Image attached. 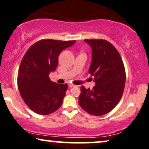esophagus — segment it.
Masks as SVG:
<instances>
[{
    "label": "esophagus",
    "instance_id": "obj_1",
    "mask_svg": "<svg viewBox=\"0 0 149 149\" xmlns=\"http://www.w3.org/2000/svg\"><path fill=\"white\" fill-rule=\"evenodd\" d=\"M73 86H74V84H71V83H69V88H71V87H73Z\"/></svg>",
    "mask_w": 149,
    "mask_h": 149
}]
</instances>
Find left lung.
Masks as SVG:
<instances>
[{
  "label": "left lung",
  "instance_id": "8db88e82",
  "mask_svg": "<svg viewBox=\"0 0 149 149\" xmlns=\"http://www.w3.org/2000/svg\"><path fill=\"white\" fill-rule=\"evenodd\" d=\"M92 49L88 69L95 85L92 89L81 86L79 104L88 113L99 116L110 112L118 104L125 86L126 72L119 52L102 39L84 40Z\"/></svg>",
  "mask_w": 149,
  "mask_h": 149
}]
</instances>
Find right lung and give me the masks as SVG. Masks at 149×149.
I'll list each match as a JSON object with an SVG mask.
<instances>
[{
  "label": "right lung",
  "mask_w": 149,
  "mask_h": 149,
  "mask_svg": "<svg viewBox=\"0 0 149 149\" xmlns=\"http://www.w3.org/2000/svg\"><path fill=\"white\" fill-rule=\"evenodd\" d=\"M76 40L44 39L31 45L22 58L18 69V87L25 104L40 115L52 113L61 107L67 84L51 81L49 73L55 71L58 56Z\"/></svg>",
  "instance_id": "1"
}]
</instances>
